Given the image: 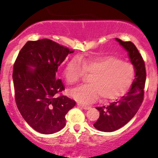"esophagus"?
I'll return each instance as SVG.
<instances>
[{
  "mask_svg": "<svg viewBox=\"0 0 158 158\" xmlns=\"http://www.w3.org/2000/svg\"><path fill=\"white\" fill-rule=\"evenodd\" d=\"M77 106H79V107H81V108H82L83 109H85V110H88V109H89V108H90V106H86V105L80 104V103H78Z\"/></svg>",
  "mask_w": 158,
  "mask_h": 158,
  "instance_id": "1",
  "label": "esophagus"
}]
</instances>
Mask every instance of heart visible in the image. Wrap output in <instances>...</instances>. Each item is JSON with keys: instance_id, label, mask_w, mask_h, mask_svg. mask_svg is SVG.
<instances>
[{"instance_id": "obj_1", "label": "heart", "mask_w": 158, "mask_h": 158, "mask_svg": "<svg viewBox=\"0 0 158 158\" xmlns=\"http://www.w3.org/2000/svg\"><path fill=\"white\" fill-rule=\"evenodd\" d=\"M86 73L89 84L81 85L71 90L72 97L81 103H92L101 96L103 100L115 99L126 94L133 82L134 66L114 56L93 59L74 58L67 64L64 76L68 85H73Z\"/></svg>"}]
</instances>
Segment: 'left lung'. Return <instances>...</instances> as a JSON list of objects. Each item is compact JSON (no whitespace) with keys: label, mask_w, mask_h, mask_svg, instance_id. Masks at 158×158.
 Listing matches in <instances>:
<instances>
[{"label":"left lung","mask_w":158,"mask_h":158,"mask_svg":"<svg viewBox=\"0 0 158 158\" xmlns=\"http://www.w3.org/2000/svg\"><path fill=\"white\" fill-rule=\"evenodd\" d=\"M128 52L130 59L135 68V79L131 88L126 95L109 106L97 107L99 117L94 126L99 131L111 132L119 129L129 122L137 114L144 98L146 72L142 56L131 41L116 39Z\"/></svg>","instance_id":"8db88e82"}]
</instances>
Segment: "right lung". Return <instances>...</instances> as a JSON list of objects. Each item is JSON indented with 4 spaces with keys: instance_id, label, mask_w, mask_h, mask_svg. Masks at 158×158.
<instances>
[{
    "instance_id": "obj_1",
    "label": "right lung",
    "mask_w": 158,
    "mask_h": 158,
    "mask_svg": "<svg viewBox=\"0 0 158 158\" xmlns=\"http://www.w3.org/2000/svg\"><path fill=\"white\" fill-rule=\"evenodd\" d=\"M73 52L43 39L27 41L16 58L12 72L16 106L25 121L39 133L50 135L62 129L65 115L75 106L73 99L61 94L64 85L56 78L59 65Z\"/></svg>"
}]
</instances>
